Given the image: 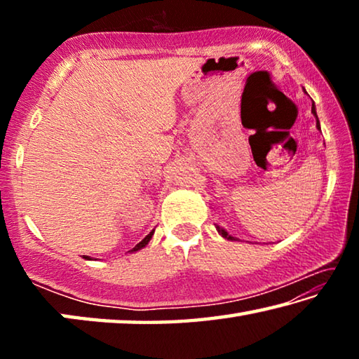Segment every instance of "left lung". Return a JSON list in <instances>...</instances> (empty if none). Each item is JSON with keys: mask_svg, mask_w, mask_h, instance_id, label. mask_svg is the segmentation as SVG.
<instances>
[{"mask_svg": "<svg viewBox=\"0 0 359 359\" xmlns=\"http://www.w3.org/2000/svg\"><path fill=\"white\" fill-rule=\"evenodd\" d=\"M312 114L315 115V120H317V128L320 130V120H318L317 111H315V104H313V102H312ZM217 231H218V233H220V236H222V238H224V239H228V241H239V239L233 238V236H231V234H228V231L220 228V226H218V224H217Z\"/></svg>", "mask_w": 359, "mask_h": 359, "instance_id": "obj_1", "label": "left lung"}]
</instances>
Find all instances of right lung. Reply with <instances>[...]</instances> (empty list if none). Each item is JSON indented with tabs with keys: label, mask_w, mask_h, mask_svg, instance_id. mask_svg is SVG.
<instances>
[{
	"label": "right lung",
	"mask_w": 359,
	"mask_h": 359,
	"mask_svg": "<svg viewBox=\"0 0 359 359\" xmlns=\"http://www.w3.org/2000/svg\"><path fill=\"white\" fill-rule=\"evenodd\" d=\"M154 233H155V229H151V231H150V233H149L147 236H145V238H144V239H142L141 242H139V244H137V245H136L135 248H131V250H130V252L133 253V252H137V250H141V248H144V247H145V245H147V244H149V242H150V239H151V236H154Z\"/></svg>",
	"instance_id": "add662e5"
}]
</instances>
